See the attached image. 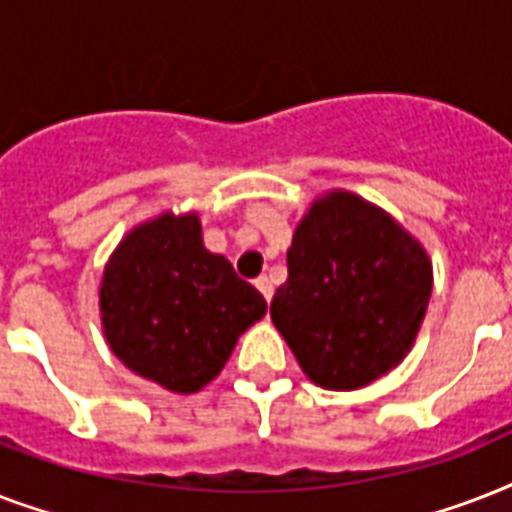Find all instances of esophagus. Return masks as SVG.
<instances>
[{
    "mask_svg": "<svg viewBox=\"0 0 512 512\" xmlns=\"http://www.w3.org/2000/svg\"><path fill=\"white\" fill-rule=\"evenodd\" d=\"M255 287L260 289V292H263L265 300H271V297H273V284H271V279H268V276H257Z\"/></svg>",
    "mask_w": 512,
    "mask_h": 512,
    "instance_id": "34e87169",
    "label": "esophagus"
}]
</instances>
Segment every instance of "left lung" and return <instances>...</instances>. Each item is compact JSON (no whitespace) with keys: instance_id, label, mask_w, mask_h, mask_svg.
<instances>
[{"instance_id":"8db88e82","label":"left lung","mask_w":512,"mask_h":512,"mask_svg":"<svg viewBox=\"0 0 512 512\" xmlns=\"http://www.w3.org/2000/svg\"><path fill=\"white\" fill-rule=\"evenodd\" d=\"M271 300L273 327L305 377L358 390L412 350L433 292V263L396 217L350 191L313 199Z\"/></svg>"}]
</instances>
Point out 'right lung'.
Segmentation results:
<instances>
[{
  "label": "right lung",
  "instance_id": "1",
  "mask_svg": "<svg viewBox=\"0 0 512 512\" xmlns=\"http://www.w3.org/2000/svg\"><path fill=\"white\" fill-rule=\"evenodd\" d=\"M98 297L114 356L180 396L215 380L239 337L268 311L263 295L204 247L199 212L172 209L124 233Z\"/></svg>",
  "mask_w": 512,
  "mask_h": 512
}]
</instances>
